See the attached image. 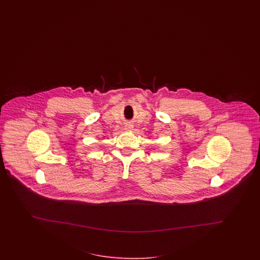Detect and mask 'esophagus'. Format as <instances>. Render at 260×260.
<instances>
[{"label": "esophagus", "instance_id": "esophagus-1", "mask_svg": "<svg viewBox=\"0 0 260 260\" xmlns=\"http://www.w3.org/2000/svg\"><path fill=\"white\" fill-rule=\"evenodd\" d=\"M129 127H131V126H128V127H127V128H129Z\"/></svg>", "mask_w": 260, "mask_h": 260}]
</instances>
